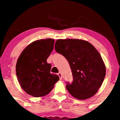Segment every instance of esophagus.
Listing matches in <instances>:
<instances>
[{"mask_svg":"<svg viewBox=\"0 0 120 120\" xmlns=\"http://www.w3.org/2000/svg\"><path fill=\"white\" fill-rule=\"evenodd\" d=\"M58 75L59 76V77H60V79H62V74L61 73V72H59L58 73Z\"/></svg>","mask_w":120,"mask_h":120,"instance_id":"obj_1","label":"esophagus"}]
</instances>
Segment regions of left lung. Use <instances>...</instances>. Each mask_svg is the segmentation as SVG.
<instances>
[{"label":"left lung","mask_w":120,"mask_h":120,"mask_svg":"<svg viewBox=\"0 0 120 120\" xmlns=\"http://www.w3.org/2000/svg\"><path fill=\"white\" fill-rule=\"evenodd\" d=\"M55 49L71 67L73 80L66 87L71 95L79 100L94 95L106 74L105 64L97 49L87 41L77 39H57Z\"/></svg>","instance_id":"1"}]
</instances>
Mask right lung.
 Returning a JSON list of instances; mask_svg holds the SVG:
<instances>
[{
    "mask_svg": "<svg viewBox=\"0 0 120 120\" xmlns=\"http://www.w3.org/2000/svg\"><path fill=\"white\" fill-rule=\"evenodd\" d=\"M55 40L39 39L29 44L21 52L16 66V75L21 87L27 94L41 97L49 93L59 80L51 74V64L47 59L53 49Z\"/></svg>",
    "mask_w": 120,
    "mask_h": 120,
    "instance_id": "1",
    "label": "right lung"
}]
</instances>
